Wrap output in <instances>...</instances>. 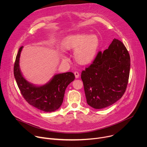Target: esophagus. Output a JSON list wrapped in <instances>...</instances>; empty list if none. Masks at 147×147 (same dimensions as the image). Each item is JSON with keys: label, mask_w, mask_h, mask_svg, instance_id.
<instances>
[{"label": "esophagus", "mask_w": 147, "mask_h": 147, "mask_svg": "<svg viewBox=\"0 0 147 147\" xmlns=\"http://www.w3.org/2000/svg\"><path fill=\"white\" fill-rule=\"evenodd\" d=\"M74 75H75V77H76V78H78L79 77V76H80V74L77 71H75L74 72Z\"/></svg>", "instance_id": "34e87169"}]
</instances>
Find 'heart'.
<instances>
[{
    "label": "heart",
    "mask_w": 147,
    "mask_h": 147,
    "mask_svg": "<svg viewBox=\"0 0 147 147\" xmlns=\"http://www.w3.org/2000/svg\"><path fill=\"white\" fill-rule=\"evenodd\" d=\"M99 47V40L95 35L77 33L67 36L62 42L65 51H74V57L78 64L88 65L95 59Z\"/></svg>",
    "instance_id": "heart-1"
}]
</instances>
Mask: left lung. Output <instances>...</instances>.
<instances>
[{"label": "left lung", "instance_id": "obj_1", "mask_svg": "<svg viewBox=\"0 0 147 147\" xmlns=\"http://www.w3.org/2000/svg\"><path fill=\"white\" fill-rule=\"evenodd\" d=\"M130 57L121 42L114 38L108 49L98 52L92 63L82 71L87 102L95 109H103L120 99L127 88Z\"/></svg>", "mask_w": 147, "mask_h": 147}]
</instances>
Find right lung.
Masks as SVG:
<instances>
[{
  "mask_svg": "<svg viewBox=\"0 0 147 147\" xmlns=\"http://www.w3.org/2000/svg\"><path fill=\"white\" fill-rule=\"evenodd\" d=\"M23 47L20 48L14 65V76L21 94L30 105L40 111H56L61 105L65 90L74 80V74L72 72L56 74L44 86H34L23 77L20 70L19 60Z\"/></svg>",
  "mask_w": 147,
  "mask_h": 147,
  "instance_id": "1",
  "label": "right lung"
}]
</instances>
